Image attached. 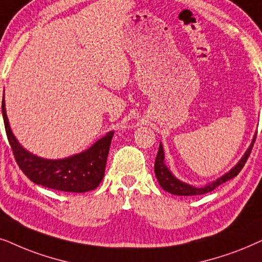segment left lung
Returning a JSON list of instances; mask_svg holds the SVG:
<instances>
[{"mask_svg": "<svg viewBox=\"0 0 262 262\" xmlns=\"http://www.w3.org/2000/svg\"><path fill=\"white\" fill-rule=\"evenodd\" d=\"M255 138H254L253 144L250 145L248 151L246 152V155L243 156V158L239 160L238 164H237L235 167H232V169L230 170L228 173H225V175L222 176L221 179H218L217 181H214L213 183H210L208 186L204 187V188L191 187V186H189V184L183 183V182H181V181L177 180L176 177L169 171V169L165 166V164H164L163 146L159 145V149H158V153H157L156 163H155V172H156L157 180H158L160 187H162L164 190L169 191V193H171L173 195H183V196H189V195H201V194L210 193V191L215 189V188L221 186V184L225 183L226 181L231 180L235 176L238 175L241 170H242L243 166H245L246 162L249 158L250 152H252V148L254 146V142H255Z\"/></svg>", "mask_w": 262, "mask_h": 262, "instance_id": "left-lung-1", "label": "left lung"}]
</instances>
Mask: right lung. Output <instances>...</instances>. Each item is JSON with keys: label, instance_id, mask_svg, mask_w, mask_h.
Segmentation results:
<instances>
[{"label": "right lung", "instance_id": "right-lung-1", "mask_svg": "<svg viewBox=\"0 0 262 262\" xmlns=\"http://www.w3.org/2000/svg\"><path fill=\"white\" fill-rule=\"evenodd\" d=\"M2 115L15 162L33 183L60 191L85 193L93 190L102 182L113 132L97 141L87 151L76 156L58 160L43 159L24 149L14 138L6 115L5 99H2Z\"/></svg>", "mask_w": 262, "mask_h": 262}]
</instances>
